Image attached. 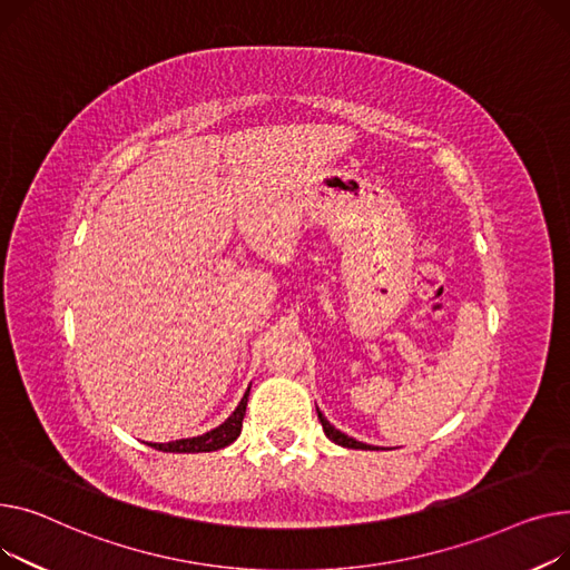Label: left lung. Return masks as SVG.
I'll return each mask as SVG.
<instances>
[{
  "instance_id": "obj_1",
  "label": "left lung",
  "mask_w": 570,
  "mask_h": 570,
  "mask_svg": "<svg viewBox=\"0 0 570 570\" xmlns=\"http://www.w3.org/2000/svg\"><path fill=\"white\" fill-rule=\"evenodd\" d=\"M317 419H320V423H322V428H324V434H326V438H328L333 444L345 446V449H361V451H375V449H377V446H371V444L356 442L354 438H350V434L341 432L336 425H331V423L326 421V416L320 412V407H317Z\"/></svg>"
}]
</instances>
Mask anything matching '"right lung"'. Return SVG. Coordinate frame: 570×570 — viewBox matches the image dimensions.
<instances>
[{
    "instance_id": "right-lung-1",
    "label": "right lung",
    "mask_w": 570,
    "mask_h": 570,
    "mask_svg": "<svg viewBox=\"0 0 570 570\" xmlns=\"http://www.w3.org/2000/svg\"><path fill=\"white\" fill-rule=\"evenodd\" d=\"M248 393H250V386L244 393L237 410H234L218 428H214L205 434H197V438L175 440V442H167V444H149V446L156 449V451H163V453H209V451H218V449L229 446L242 434L246 405H248Z\"/></svg>"
}]
</instances>
